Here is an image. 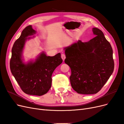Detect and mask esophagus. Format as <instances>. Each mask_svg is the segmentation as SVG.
<instances>
[{"mask_svg": "<svg viewBox=\"0 0 124 124\" xmlns=\"http://www.w3.org/2000/svg\"><path fill=\"white\" fill-rule=\"evenodd\" d=\"M61 58H62V59H63V61H64L65 59L66 58L65 54H61Z\"/></svg>", "mask_w": 124, "mask_h": 124, "instance_id": "esophagus-1", "label": "esophagus"}]
</instances>
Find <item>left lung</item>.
Here are the masks:
<instances>
[{"instance_id": "obj_1", "label": "left lung", "mask_w": 124, "mask_h": 124, "mask_svg": "<svg viewBox=\"0 0 124 124\" xmlns=\"http://www.w3.org/2000/svg\"><path fill=\"white\" fill-rule=\"evenodd\" d=\"M96 35L87 42L79 40L66 47L65 63L71 70V87L79 94L98 93L112 74L113 50L101 30L93 28Z\"/></svg>"}]
</instances>
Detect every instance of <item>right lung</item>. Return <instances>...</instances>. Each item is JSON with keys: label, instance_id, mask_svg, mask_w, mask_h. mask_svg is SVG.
Instances as JSON below:
<instances>
[{"label": "right lung", "instance_id": "obj_1", "mask_svg": "<svg viewBox=\"0 0 124 124\" xmlns=\"http://www.w3.org/2000/svg\"><path fill=\"white\" fill-rule=\"evenodd\" d=\"M35 33L31 25L27 26L16 41L12 49L10 62L11 73L22 90L26 94L42 96L47 93L51 86V76L54 70L62 63L60 53L53 57L42 53L33 62L25 64L22 53L26 38Z\"/></svg>", "mask_w": 124, "mask_h": 124}]
</instances>
